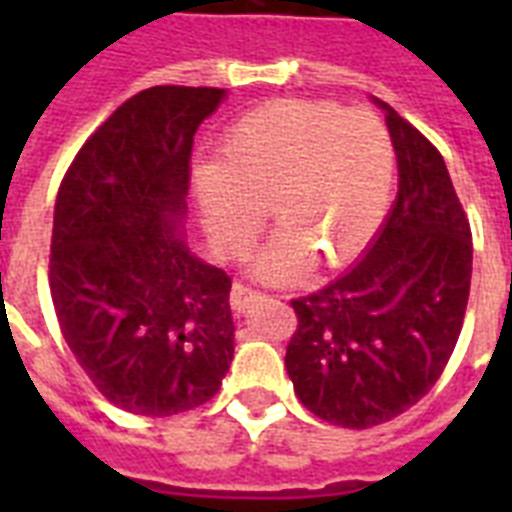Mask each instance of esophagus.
I'll return each mask as SVG.
<instances>
[{"label": "esophagus", "instance_id": "1", "mask_svg": "<svg viewBox=\"0 0 512 512\" xmlns=\"http://www.w3.org/2000/svg\"><path fill=\"white\" fill-rule=\"evenodd\" d=\"M257 297H263V292L247 287L244 281H233L231 287V308L236 313H244L249 308V303H255Z\"/></svg>", "mask_w": 512, "mask_h": 512}]
</instances>
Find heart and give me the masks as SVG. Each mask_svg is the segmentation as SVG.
Masks as SVG:
<instances>
[{
  "label": "heart",
  "mask_w": 512,
  "mask_h": 512,
  "mask_svg": "<svg viewBox=\"0 0 512 512\" xmlns=\"http://www.w3.org/2000/svg\"><path fill=\"white\" fill-rule=\"evenodd\" d=\"M396 148L380 116L329 100H271L225 130L217 164L193 172L201 220L220 249H236L260 223L281 231L257 273L287 281L305 255L335 268L369 244L388 209Z\"/></svg>",
  "instance_id": "b5f03b06"
}]
</instances>
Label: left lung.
<instances>
[{
  "instance_id": "obj_1",
  "label": "left lung",
  "mask_w": 512,
  "mask_h": 512,
  "mask_svg": "<svg viewBox=\"0 0 512 512\" xmlns=\"http://www.w3.org/2000/svg\"><path fill=\"white\" fill-rule=\"evenodd\" d=\"M398 196L366 255L292 300L289 380L316 417L364 430L428 393L449 364L468 308L473 239L444 156L388 103Z\"/></svg>"
}]
</instances>
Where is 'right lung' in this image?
Returning <instances> with one entry per match:
<instances>
[{"label":"right lung","instance_id":"right-lung-1","mask_svg":"<svg viewBox=\"0 0 512 512\" xmlns=\"http://www.w3.org/2000/svg\"><path fill=\"white\" fill-rule=\"evenodd\" d=\"M217 87L162 84L92 132L55 199L50 295L92 385L124 412L207 404L233 358L231 276L180 236L199 124Z\"/></svg>","mask_w":512,"mask_h":512}]
</instances>
